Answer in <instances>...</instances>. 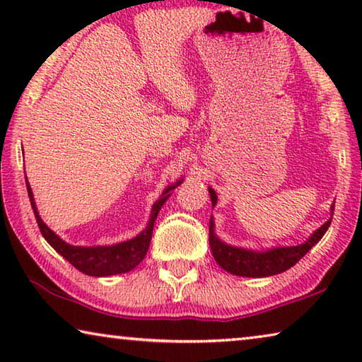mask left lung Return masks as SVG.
<instances>
[{
    "label": "left lung",
    "mask_w": 362,
    "mask_h": 362,
    "mask_svg": "<svg viewBox=\"0 0 362 362\" xmlns=\"http://www.w3.org/2000/svg\"><path fill=\"white\" fill-rule=\"evenodd\" d=\"M212 206L217 203L216 192L209 188ZM334 211V209H332ZM332 218H329L320 230L315 231L303 244L292 247H276L267 252H252L241 247L226 246L218 238L214 235V222H209V246L214 259L220 267L226 269L228 273L236 274V276H247V278H263L273 276V274L283 273L286 269L296 265L315 244L321 240L324 233L327 231Z\"/></svg>",
    "instance_id": "1"
}]
</instances>
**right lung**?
I'll list each match as a JSON object with an SVG mask.
<instances>
[{"mask_svg":"<svg viewBox=\"0 0 362 362\" xmlns=\"http://www.w3.org/2000/svg\"><path fill=\"white\" fill-rule=\"evenodd\" d=\"M180 183L182 180L177 182L175 185H170L164 189L163 194L159 196V199L153 204L148 226H146L139 236H136L134 240H129V241L115 244V246H97V247L70 246V244H66L65 241L60 240L56 233L47 228L46 223L42 222L41 217L38 216L32 188H30L28 182H27V192H28L30 204H32V209L35 212L36 223H38L41 235L45 236V240L51 244V246L56 249L64 259L69 260L71 265L76 269H79L81 273L88 274V276H110V274L131 272L132 268H136L139 263L144 260V257L146 255V250L150 247L153 225H155V218L158 216V212L161 211L163 204L166 203V199L170 196V192H173L175 187H179Z\"/></svg>","mask_w":362,"mask_h":362,"instance_id":"obj_1","label":"right lung"}]
</instances>
